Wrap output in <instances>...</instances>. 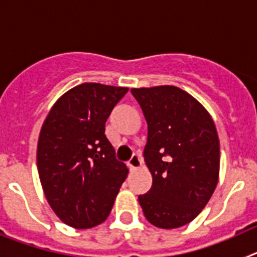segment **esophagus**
I'll list each match as a JSON object with an SVG mask.
<instances>
[{
    "mask_svg": "<svg viewBox=\"0 0 257 257\" xmlns=\"http://www.w3.org/2000/svg\"><path fill=\"white\" fill-rule=\"evenodd\" d=\"M140 166H142V158L138 154H134L128 161V167H130V170H136L139 169Z\"/></svg>",
    "mask_w": 257,
    "mask_h": 257,
    "instance_id": "obj_1",
    "label": "esophagus"
}]
</instances>
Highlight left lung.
<instances>
[{
  "instance_id": "left-lung-1",
  "label": "left lung",
  "mask_w": 257,
  "mask_h": 257,
  "mask_svg": "<svg viewBox=\"0 0 257 257\" xmlns=\"http://www.w3.org/2000/svg\"><path fill=\"white\" fill-rule=\"evenodd\" d=\"M148 123L144 160L153 178L139 196L145 217L175 229L199 215L219 181L216 127L198 100L176 86L131 88Z\"/></svg>"
}]
</instances>
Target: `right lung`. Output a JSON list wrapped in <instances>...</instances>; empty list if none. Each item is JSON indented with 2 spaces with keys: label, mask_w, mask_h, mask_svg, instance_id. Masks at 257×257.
<instances>
[{
  "label": "right lung",
  "mask_w": 257,
  "mask_h": 257,
  "mask_svg": "<svg viewBox=\"0 0 257 257\" xmlns=\"http://www.w3.org/2000/svg\"><path fill=\"white\" fill-rule=\"evenodd\" d=\"M127 87L86 82L61 95L45 119L37 169L49 205L67 225L88 229L112 211L128 170L115 160L105 122Z\"/></svg>",
  "instance_id": "1"
}]
</instances>
